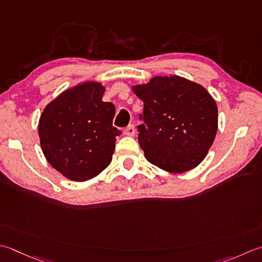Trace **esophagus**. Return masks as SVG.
Returning a JSON list of instances; mask_svg holds the SVG:
<instances>
[{"mask_svg":"<svg viewBox=\"0 0 262 262\" xmlns=\"http://www.w3.org/2000/svg\"><path fill=\"white\" fill-rule=\"evenodd\" d=\"M124 135L126 136H134L135 135V127L134 125H129L124 129Z\"/></svg>","mask_w":262,"mask_h":262,"instance_id":"1","label":"esophagus"}]
</instances>
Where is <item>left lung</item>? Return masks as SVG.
Here are the masks:
<instances>
[{
  "label": "left lung",
  "instance_id": "1",
  "mask_svg": "<svg viewBox=\"0 0 262 262\" xmlns=\"http://www.w3.org/2000/svg\"><path fill=\"white\" fill-rule=\"evenodd\" d=\"M132 90L144 102L138 143L146 160L172 173L198 167L218 130V107L209 92L176 75L156 76Z\"/></svg>",
  "mask_w": 262,
  "mask_h": 262
}]
</instances>
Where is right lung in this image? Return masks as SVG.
<instances>
[{
	"label": "right lung",
	"instance_id": "1",
	"mask_svg": "<svg viewBox=\"0 0 262 262\" xmlns=\"http://www.w3.org/2000/svg\"><path fill=\"white\" fill-rule=\"evenodd\" d=\"M105 87L85 80L63 91L45 106L38 122L48 162L61 175L85 182L110 165L120 132L112 126L115 105L103 102Z\"/></svg>",
	"mask_w": 262,
	"mask_h": 262
}]
</instances>
